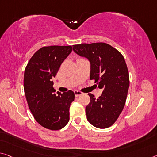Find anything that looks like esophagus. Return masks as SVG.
I'll return each mask as SVG.
<instances>
[{"label":"esophagus","instance_id":"34e87169","mask_svg":"<svg viewBox=\"0 0 157 157\" xmlns=\"http://www.w3.org/2000/svg\"><path fill=\"white\" fill-rule=\"evenodd\" d=\"M74 93H75V96L76 97H78V96L82 95V94H83L82 92L78 91V90H75L74 91Z\"/></svg>","mask_w":157,"mask_h":157}]
</instances>
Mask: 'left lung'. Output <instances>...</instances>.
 <instances>
[{"label": "left lung", "instance_id": "obj_1", "mask_svg": "<svg viewBox=\"0 0 157 157\" xmlns=\"http://www.w3.org/2000/svg\"><path fill=\"white\" fill-rule=\"evenodd\" d=\"M73 51L91 63L90 79H94L102 95L90 96L86 107V119L94 126L106 128L118 119L125 105L129 87V75L124 56L117 49L104 43L73 45Z\"/></svg>", "mask_w": 157, "mask_h": 157}]
</instances>
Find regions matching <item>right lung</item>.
<instances>
[{
	"instance_id": "1",
	"label": "right lung",
	"mask_w": 157,
	"mask_h": 157,
	"mask_svg": "<svg viewBox=\"0 0 157 157\" xmlns=\"http://www.w3.org/2000/svg\"><path fill=\"white\" fill-rule=\"evenodd\" d=\"M72 50V46L43 47L33 54L25 68L24 89L29 108L37 122L49 130L61 129L70 119L74 92L58 91L57 96L53 79Z\"/></svg>"
}]
</instances>
